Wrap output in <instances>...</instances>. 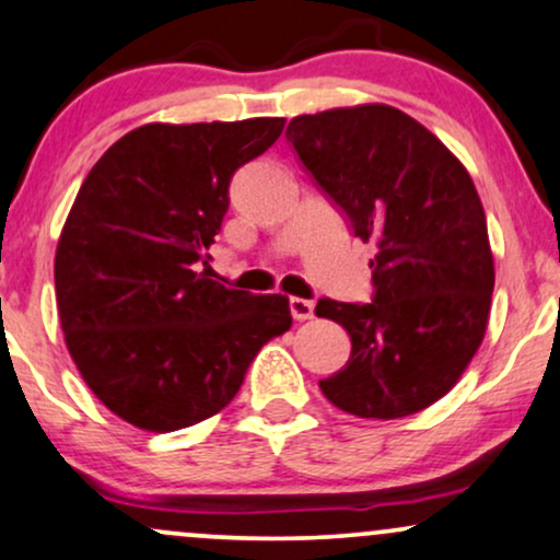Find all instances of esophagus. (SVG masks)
Returning a JSON list of instances; mask_svg holds the SVG:
<instances>
[{
  "label": "esophagus",
  "instance_id": "34e87169",
  "mask_svg": "<svg viewBox=\"0 0 560 560\" xmlns=\"http://www.w3.org/2000/svg\"><path fill=\"white\" fill-rule=\"evenodd\" d=\"M288 306H291L293 319L304 322V319H312V317H314V304H312V301H306V299H291V301H288Z\"/></svg>",
  "mask_w": 560,
  "mask_h": 560
}]
</instances>
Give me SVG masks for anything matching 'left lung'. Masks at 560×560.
<instances>
[{
    "instance_id": "8db88e82",
    "label": "left lung",
    "mask_w": 560,
    "mask_h": 560,
    "mask_svg": "<svg viewBox=\"0 0 560 560\" xmlns=\"http://www.w3.org/2000/svg\"><path fill=\"white\" fill-rule=\"evenodd\" d=\"M322 194L377 254L370 304L319 299L351 357L319 387L353 417H409L458 383L488 327L495 267L464 164L387 104L293 117L285 130Z\"/></svg>"
}]
</instances>
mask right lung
<instances>
[{
    "mask_svg": "<svg viewBox=\"0 0 560 560\" xmlns=\"http://www.w3.org/2000/svg\"><path fill=\"white\" fill-rule=\"evenodd\" d=\"M282 125H141L85 175L57 243V308L85 385L125 422L173 432L209 419L291 327L285 295L230 291L201 269L235 170Z\"/></svg>",
    "mask_w": 560,
    "mask_h": 560,
    "instance_id": "right-lung-1",
    "label": "right lung"
}]
</instances>
